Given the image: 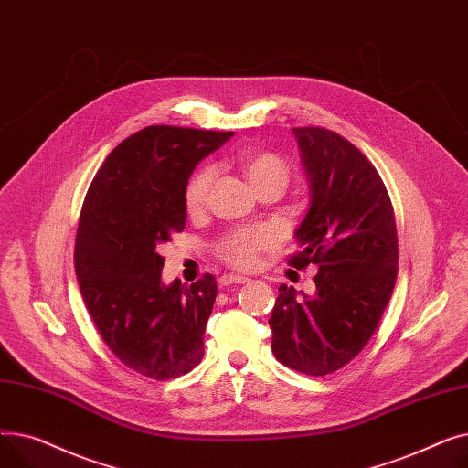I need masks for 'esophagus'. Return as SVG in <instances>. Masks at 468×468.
<instances>
[{
	"label": "esophagus",
	"mask_w": 468,
	"mask_h": 468,
	"mask_svg": "<svg viewBox=\"0 0 468 468\" xmlns=\"http://www.w3.org/2000/svg\"><path fill=\"white\" fill-rule=\"evenodd\" d=\"M249 281H250L249 277H242V275H224L219 279V284L221 286H231V284H244Z\"/></svg>",
	"instance_id": "34e87169"
}]
</instances>
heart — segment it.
Instances as JSON below:
<instances>
[{
	"instance_id": "heart-1",
	"label": "heart",
	"mask_w": 468,
	"mask_h": 468,
	"mask_svg": "<svg viewBox=\"0 0 468 468\" xmlns=\"http://www.w3.org/2000/svg\"><path fill=\"white\" fill-rule=\"evenodd\" d=\"M235 163L254 189L267 182H279L282 186L288 182V166L275 154L244 147L237 154ZM212 180L214 170L210 166L199 168L191 176L186 187V207L189 212H197L205 207ZM269 244H271V233L267 229H242L224 239L219 254L239 269H250L256 265L260 254L269 249Z\"/></svg>"
}]
</instances>
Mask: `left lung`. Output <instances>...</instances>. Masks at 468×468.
<instances>
[{
    "mask_svg": "<svg viewBox=\"0 0 468 468\" xmlns=\"http://www.w3.org/2000/svg\"><path fill=\"white\" fill-rule=\"evenodd\" d=\"M309 182V210L296 229L300 252L290 265L313 263V296L281 284L269 318L279 362L326 376L370 341L399 271L395 212L383 180L358 147L318 129H292Z\"/></svg>",
    "mask_w": 468,
    "mask_h": 468,
    "instance_id": "1",
    "label": "left lung"
}]
</instances>
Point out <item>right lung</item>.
<instances>
[{"label": "right lung", "instance_id": "obj_1", "mask_svg": "<svg viewBox=\"0 0 468 468\" xmlns=\"http://www.w3.org/2000/svg\"><path fill=\"white\" fill-rule=\"evenodd\" d=\"M233 134L145 127L115 147L87 191L73 252L81 296L112 353L145 378H178L203 360L216 279L165 284L159 249L186 228L193 168Z\"/></svg>", "mask_w": 468, "mask_h": 468}]
</instances>
